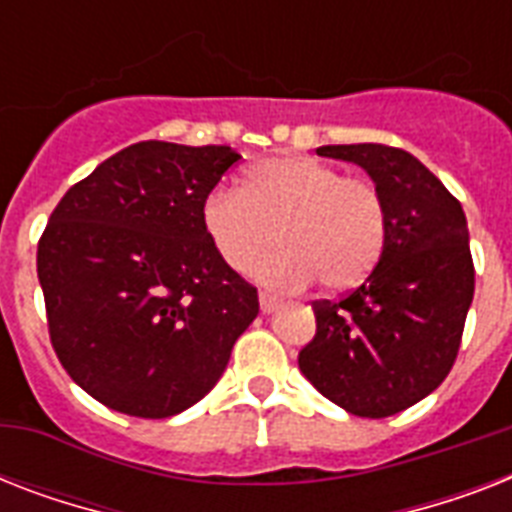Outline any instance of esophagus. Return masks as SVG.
<instances>
[{
	"label": "esophagus",
	"instance_id": "1",
	"mask_svg": "<svg viewBox=\"0 0 512 512\" xmlns=\"http://www.w3.org/2000/svg\"><path fill=\"white\" fill-rule=\"evenodd\" d=\"M260 308H263V313L276 311V308H279V297L268 295V292H260Z\"/></svg>",
	"mask_w": 512,
	"mask_h": 512
}]
</instances>
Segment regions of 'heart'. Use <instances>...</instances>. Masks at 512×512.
<instances>
[{
	"label": "heart",
	"instance_id": "b5f03b06",
	"mask_svg": "<svg viewBox=\"0 0 512 512\" xmlns=\"http://www.w3.org/2000/svg\"><path fill=\"white\" fill-rule=\"evenodd\" d=\"M201 228L228 268L252 271L279 289L319 279L329 292L364 281L388 241V207L366 177L342 175L311 156L252 164L241 188H215L201 201Z\"/></svg>",
	"mask_w": 512,
	"mask_h": 512
}]
</instances>
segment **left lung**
<instances>
[{
	"label": "left lung",
	"instance_id": "left-lung-1",
	"mask_svg": "<svg viewBox=\"0 0 512 512\" xmlns=\"http://www.w3.org/2000/svg\"><path fill=\"white\" fill-rule=\"evenodd\" d=\"M364 167L388 207L382 257L340 300H316L300 372L358 417H390L433 393L460 353L476 268L462 204L404 148L321 146Z\"/></svg>",
	"mask_w": 512,
	"mask_h": 512
}]
</instances>
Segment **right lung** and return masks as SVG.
<instances>
[{
  "label": "right lung",
  "mask_w": 512,
  "mask_h": 512,
  "mask_svg": "<svg viewBox=\"0 0 512 512\" xmlns=\"http://www.w3.org/2000/svg\"><path fill=\"white\" fill-rule=\"evenodd\" d=\"M231 146L143 140L74 183L36 247L47 329L68 377L114 412L162 420L215 388L257 289L201 228Z\"/></svg>",
  "instance_id": "right-lung-1"
}]
</instances>
